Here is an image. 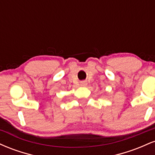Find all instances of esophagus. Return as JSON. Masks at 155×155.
I'll list each match as a JSON object with an SVG mask.
<instances>
[{
	"mask_svg": "<svg viewBox=\"0 0 155 155\" xmlns=\"http://www.w3.org/2000/svg\"><path fill=\"white\" fill-rule=\"evenodd\" d=\"M81 86H83V87L86 86V85H87L86 81H82V82H81Z\"/></svg>",
	"mask_w": 155,
	"mask_h": 155,
	"instance_id": "obj_1",
	"label": "esophagus"
}]
</instances>
